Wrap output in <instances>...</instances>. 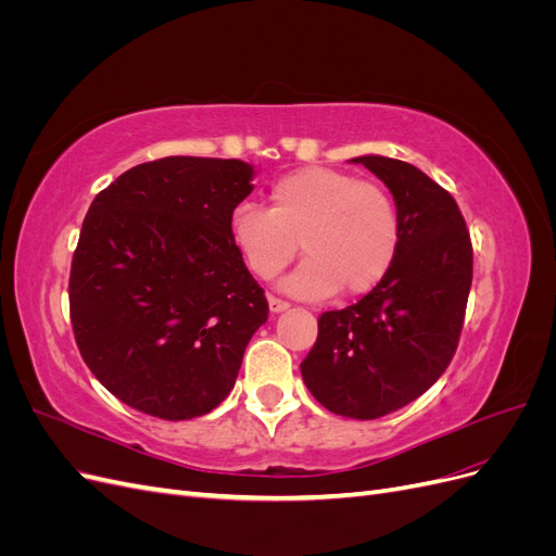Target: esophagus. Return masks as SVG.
Listing matches in <instances>:
<instances>
[{"label":"esophagus","mask_w":556,"mask_h":556,"mask_svg":"<svg viewBox=\"0 0 556 556\" xmlns=\"http://www.w3.org/2000/svg\"><path fill=\"white\" fill-rule=\"evenodd\" d=\"M288 308H290L288 301H282L278 296H268V311H271V313H282V311H288Z\"/></svg>","instance_id":"34e87169"}]
</instances>
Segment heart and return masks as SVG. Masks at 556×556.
I'll return each instance as SVG.
<instances>
[{
  "instance_id": "b5f03b06",
  "label": "heart",
  "mask_w": 556,
  "mask_h": 556,
  "mask_svg": "<svg viewBox=\"0 0 556 556\" xmlns=\"http://www.w3.org/2000/svg\"><path fill=\"white\" fill-rule=\"evenodd\" d=\"M268 201V208L239 204L229 215L231 241L257 278H276L296 257L299 241L308 260L282 280L299 299H325L339 288L357 296L392 268L399 211L380 185L313 164L280 176Z\"/></svg>"
}]
</instances>
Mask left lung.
Instances as JSON below:
<instances>
[{"label": "left lung", "instance_id": "left-lung-1", "mask_svg": "<svg viewBox=\"0 0 556 556\" xmlns=\"http://www.w3.org/2000/svg\"><path fill=\"white\" fill-rule=\"evenodd\" d=\"M350 162L390 188L399 250L357 304L319 315L301 376L327 410L376 419L408 406L445 374L464 327L473 248L457 201L417 166L382 155Z\"/></svg>", "mask_w": 556, "mask_h": 556}]
</instances>
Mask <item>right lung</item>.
Segmentation results:
<instances>
[{
	"label": "right lung",
	"instance_id": "1",
	"mask_svg": "<svg viewBox=\"0 0 556 556\" xmlns=\"http://www.w3.org/2000/svg\"><path fill=\"white\" fill-rule=\"evenodd\" d=\"M252 164L162 157L117 176L83 220L70 313L80 357L127 406L160 419L211 413L268 317L229 233Z\"/></svg>",
	"mask_w": 556,
	"mask_h": 556
}]
</instances>
